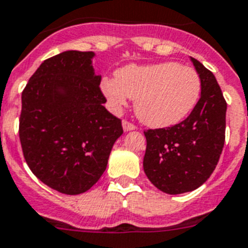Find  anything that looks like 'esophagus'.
Masks as SVG:
<instances>
[{"label": "esophagus", "instance_id": "obj_1", "mask_svg": "<svg viewBox=\"0 0 248 248\" xmlns=\"http://www.w3.org/2000/svg\"><path fill=\"white\" fill-rule=\"evenodd\" d=\"M122 127H124V131L136 130V126H135L134 124H131V122H128V121H126V120H124V122H122Z\"/></svg>", "mask_w": 248, "mask_h": 248}]
</instances>
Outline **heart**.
I'll use <instances>...</instances> for the list:
<instances>
[{"label":"heart","instance_id":"1","mask_svg":"<svg viewBox=\"0 0 248 248\" xmlns=\"http://www.w3.org/2000/svg\"><path fill=\"white\" fill-rule=\"evenodd\" d=\"M102 90L114 108L135 102L139 120L152 127H170L188 116L199 102L201 78L195 68L177 62L130 65L114 78H103Z\"/></svg>","mask_w":248,"mask_h":248}]
</instances>
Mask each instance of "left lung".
<instances>
[{"label": "left lung", "mask_w": 248, "mask_h": 248, "mask_svg": "<svg viewBox=\"0 0 248 248\" xmlns=\"http://www.w3.org/2000/svg\"><path fill=\"white\" fill-rule=\"evenodd\" d=\"M201 78V96L190 116L167 128L144 131V172L163 192L196 190L218 164L225 140V102L213 72L191 57Z\"/></svg>", "instance_id": "1"}]
</instances>
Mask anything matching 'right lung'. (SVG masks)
<instances>
[{
	"mask_svg": "<svg viewBox=\"0 0 248 248\" xmlns=\"http://www.w3.org/2000/svg\"><path fill=\"white\" fill-rule=\"evenodd\" d=\"M94 52L66 51L38 67L21 94L19 136L30 170L44 185L78 195L95 185L124 134L106 109Z\"/></svg>",
	"mask_w": 248,
	"mask_h": 248,
	"instance_id": "1",
	"label": "right lung"
}]
</instances>
